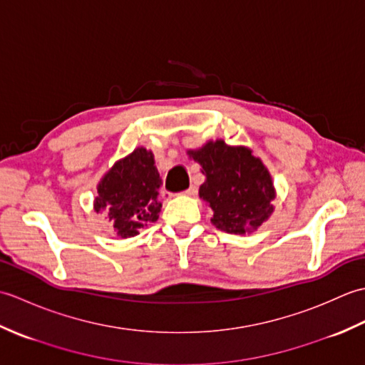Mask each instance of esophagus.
I'll use <instances>...</instances> for the list:
<instances>
[{"label": "esophagus", "instance_id": "34e87169", "mask_svg": "<svg viewBox=\"0 0 365 365\" xmlns=\"http://www.w3.org/2000/svg\"><path fill=\"white\" fill-rule=\"evenodd\" d=\"M196 192H197V188L195 187V185H191V187H190L188 190H185V191H183V195H188V196H195V195H196Z\"/></svg>", "mask_w": 365, "mask_h": 365}]
</instances>
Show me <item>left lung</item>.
I'll list each match as a JSON object with an SVG mask.
<instances>
[{
  "mask_svg": "<svg viewBox=\"0 0 365 365\" xmlns=\"http://www.w3.org/2000/svg\"><path fill=\"white\" fill-rule=\"evenodd\" d=\"M190 155L207 177L199 196L210 204L216 227L227 234H250L273 213V182L250 149L210 141Z\"/></svg>",
  "mask_w": 365,
  "mask_h": 365,
  "instance_id": "1",
  "label": "left lung"
}]
</instances>
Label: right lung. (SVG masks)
<instances>
[{
    "mask_svg": "<svg viewBox=\"0 0 365 365\" xmlns=\"http://www.w3.org/2000/svg\"><path fill=\"white\" fill-rule=\"evenodd\" d=\"M153 155L139 147L118 161L98 183L96 212H105L118 235L130 238L139 229L158 220L161 177L153 166Z\"/></svg>",
    "mask_w": 365,
    "mask_h": 365,
    "instance_id": "1",
    "label": "right lung"
}]
</instances>
